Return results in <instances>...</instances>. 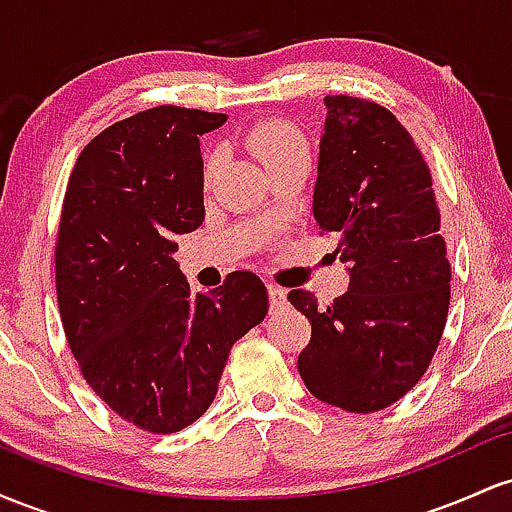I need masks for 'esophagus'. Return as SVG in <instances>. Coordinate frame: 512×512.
I'll use <instances>...</instances> for the list:
<instances>
[{"mask_svg": "<svg viewBox=\"0 0 512 512\" xmlns=\"http://www.w3.org/2000/svg\"><path fill=\"white\" fill-rule=\"evenodd\" d=\"M267 291H269V303H272V310L284 308V305H286V291L281 289V286H276V284H269Z\"/></svg>", "mask_w": 512, "mask_h": 512, "instance_id": "esophagus-1", "label": "esophagus"}]
</instances>
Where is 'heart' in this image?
Masks as SVG:
<instances>
[{
    "mask_svg": "<svg viewBox=\"0 0 512 512\" xmlns=\"http://www.w3.org/2000/svg\"><path fill=\"white\" fill-rule=\"evenodd\" d=\"M248 149L255 154L269 170H274L281 163L291 161V158L308 154L303 134L296 127L284 120H262L255 122L245 134ZM216 158L211 156L207 161V175L214 173Z\"/></svg>",
    "mask_w": 512,
    "mask_h": 512,
    "instance_id": "obj_1",
    "label": "heart"
}]
</instances>
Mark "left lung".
I'll return each instance as SVG.
<instances>
[{
	"label": "left lung",
	"instance_id": "obj_1",
	"mask_svg": "<svg viewBox=\"0 0 512 512\" xmlns=\"http://www.w3.org/2000/svg\"><path fill=\"white\" fill-rule=\"evenodd\" d=\"M325 105L313 214L320 233L337 236L351 279L327 308L310 291L289 293L313 327L298 373L320 402L373 414L424 378L448 320L450 262L411 134L366 98Z\"/></svg>",
	"mask_w": 512,
	"mask_h": 512
}]
</instances>
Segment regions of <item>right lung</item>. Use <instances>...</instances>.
<instances>
[{"label":"right lung","instance_id":"obj_1","mask_svg":"<svg viewBox=\"0 0 512 512\" xmlns=\"http://www.w3.org/2000/svg\"><path fill=\"white\" fill-rule=\"evenodd\" d=\"M223 113L158 105L103 129L69 175L55 284L88 387L129 424L175 433L214 402L231 346L267 315L262 279L192 293L175 236L204 221L199 137Z\"/></svg>","mask_w":512,"mask_h":512}]
</instances>
